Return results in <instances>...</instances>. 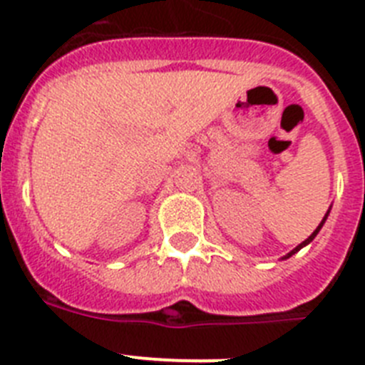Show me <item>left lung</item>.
<instances>
[{
  "label": "left lung",
  "instance_id": "8db88e82",
  "mask_svg": "<svg viewBox=\"0 0 365 365\" xmlns=\"http://www.w3.org/2000/svg\"><path fill=\"white\" fill-rule=\"evenodd\" d=\"M325 219H327V214H325V217H324V219H322V222H320V227L316 228V230H314V232H312V234H311V235H309L307 240L303 241V243H299V245H298V247H296V248H294V250H291V252L287 254V256H285V259H287V257H291V256H292V254H296V252H298L299 248H303V247H305V245H309V243H311V241H312V240H314V237H316V234H318V232H320V228H322V227H324V222H325Z\"/></svg>",
  "mask_w": 365,
  "mask_h": 365
}]
</instances>
